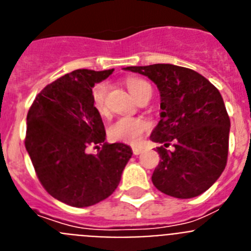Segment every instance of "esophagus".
I'll return each mask as SVG.
<instances>
[{
    "mask_svg": "<svg viewBox=\"0 0 251 251\" xmlns=\"http://www.w3.org/2000/svg\"><path fill=\"white\" fill-rule=\"evenodd\" d=\"M143 152V150L139 147H136V148H133V154H136V156H138V154H141V153Z\"/></svg>",
    "mask_w": 251,
    "mask_h": 251,
    "instance_id": "esophagus-1",
    "label": "esophagus"
}]
</instances>
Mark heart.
Masks as SVG:
<instances>
[{
	"label": "heart",
	"mask_w": 251,
	"mask_h": 251,
	"mask_svg": "<svg viewBox=\"0 0 251 251\" xmlns=\"http://www.w3.org/2000/svg\"><path fill=\"white\" fill-rule=\"evenodd\" d=\"M126 85L137 100L145 95L152 94V88L150 84L139 77H129L126 80ZM106 92H108V85L105 83H99L93 88V105L95 110L100 114H105L106 112ZM147 129L148 124L143 119L134 118V117H122L110 126L108 133L113 141L136 146L142 141L143 134Z\"/></svg>",
	"instance_id": "1"
}]
</instances>
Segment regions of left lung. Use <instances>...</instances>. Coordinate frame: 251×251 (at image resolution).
I'll list each match as a JSON object with an SVG mask.
<instances>
[{
  "instance_id": "obj_1",
  "label": "left lung",
  "mask_w": 251,
  "mask_h": 251,
  "mask_svg": "<svg viewBox=\"0 0 251 251\" xmlns=\"http://www.w3.org/2000/svg\"><path fill=\"white\" fill-rule=\"evenodd\" d=\"M148 76L161 97V121L151 139L161 161L152 175L159 191L192 199L211 187L225 170L230 118L220 92L202 75L172 64L127 66ZM174 143L175 150L167 147Z\"/></svg>"
}]
</instances>
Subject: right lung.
Here are the masks:
<instances>
[{
    "mask_svg": "<svg viewBox=\"0 0 251 251\" xmlns=\"http://www.w3.org/2000/svg\"><path fill=\"white\" fill-rule=\"evenodd\" d=\"M112 73L77 69L65 74L37 94L27 113L25 147L37 178L54 199L74 207L109 197L132 157L129 146L106 143L93 105V86ZM90 144L102 146L97 155L86 152Z\"/></svg>",
    "mask_w": 251,
    "mask_h": 251,
    "instance_id": "right-lung-1",
    "label": "right lung"
}]
</instances>
